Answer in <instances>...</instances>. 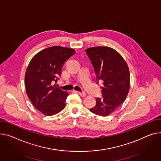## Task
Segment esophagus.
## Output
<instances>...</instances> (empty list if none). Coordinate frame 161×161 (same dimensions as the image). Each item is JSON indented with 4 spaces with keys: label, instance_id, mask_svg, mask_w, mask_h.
<instances>
[{
    "label": "esophagus",
    "instance_id": "esophagus-1",
    "mask_svg": "<svg viewBox=\"0 0 161 161\" xmlns=\"http://www.w3.org/2000/svg\"><path fill=\"white\" fill-rule=\"evenodd\" d=\"M78 94L81 96V97H85V96H86V94L83 92H78Z\"/></svg>",
    "mask_w": 161,
    "mask_h": 161
}]
</instances>
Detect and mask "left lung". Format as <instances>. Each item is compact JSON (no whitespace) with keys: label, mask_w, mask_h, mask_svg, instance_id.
I'll return each mask as SVG.
<instances>
[{"label":"left lung","mask_w":161,"mask_h":161,"mask_svg":"<svg viewBox=\"0 0 161 161\" xmlns=\"http://www.w3.org/2000/svg\"><path fill=\"white\" fill-rule=\"evenodd\" d=\"M98 81H103L102 98H96L90 109L95 114L107 116L125 101L130 91V74L125 61L114 49L96 47L85 50Z\"/></svg>","instance_id":"obj_1"}]
</instances>
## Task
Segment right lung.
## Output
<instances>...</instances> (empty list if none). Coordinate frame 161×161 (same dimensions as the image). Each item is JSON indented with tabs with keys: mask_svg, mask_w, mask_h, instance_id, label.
Segmentation results:
<instances>
[{
	"mask_svg": "<svg viewBox=\"0 0 161 161\" xmlns=\"http://www.w3.org/2000/svg\"><path fill=\"white\" fill-rule=\"evenodd\" d=\"M76 51L54 46L38 52L32 58L25 73L27 95L35 108L46 116L54 115L65 106L69 93L56 85L65 61Z\"/></svg>",
	"mask_w": 161,
	"mask_h": 161,
	"instance_id": "right-lung-1",
	"label": "right lung"
}]
</instances>
